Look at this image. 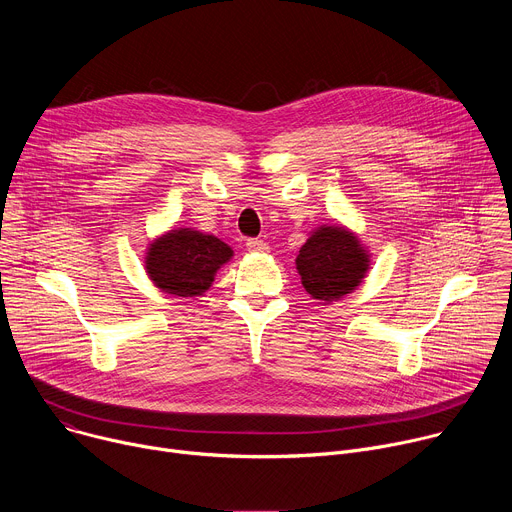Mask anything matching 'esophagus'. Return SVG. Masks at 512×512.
Instances as JSON below:
<instances>
[{"label": "esophagus", "mask_w": 512, "mask_h": 512, "mask_svg": "<svg viewBox=\"0 0 512 512\" xmlns=\"http://www.w3.org/2000/svg\"><path fill=\"white\" fill-rule=\"evenodd\" d=\"M267 249H269L267 243L261 241V239H249L247 241V251H251V253H265Z\"/></svg>", "instance_id": "1"}]
</instances>
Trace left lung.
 <instances>
[{
  "instance_id": "left-lung-1",
  "label": "left lung",
  "mask_w": 512,
  "mask_h": 512,
  "mask_svg": "<svg viewBox=\"0 0 512 512\" xmlns=\"http://www.w3.org/2000/svg\"><path fill=\"white\" fill-rule=\"evenodd\" d=\"M371 255L362 241L342 225H320L302 245L296 269L314 300L338 302L362 283Z\"/></svg>"
}]
</instances>
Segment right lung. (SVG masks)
I'll return each mask as SVG.
<instances>
[{
    "mask_svg": "<svg viewBox=\"0 0 512 512\" xmlns=\"http://www.w3.org/2000/svg\"><path fill=\"white\" fill-rule=\"evenodd\" d=\"M233 257V249L194 229H172L154 239L145 253V273L166 294L178 298L202 296L216 271Z\"/></svg>",
    "mask_w": 512,
    "mask_h": 512,
    "instance_id": "right-lung-1",
    "label": "right lung"
}]
</instances>
